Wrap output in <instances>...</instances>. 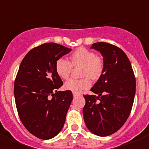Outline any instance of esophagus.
Returning <instances> with one entry per match:
<instances>
[{"label": "esophagus", "instance_id": "obj_1", "mask_svg": "<svg viewBox=\"0 0 149 149\" xmlns=\"http://www.w3.org/2000/svg\"><path fill=\"white\" fill-rule=\"evenodd\" d=\"M77 95H78V94H77V93H73L74 97H77Z\"/></svg>", "mask_w": 149, "mask_h": 149}]
</instances>
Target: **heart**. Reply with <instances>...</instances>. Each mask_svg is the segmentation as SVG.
Returning <instances> with one entry per match:
<instances>
[{"label": "heart", "instance_id": "heart-1", "mask_svg": "<svg viewBox=\"0 0 149 149\" xmlns=\"http://www.w3.org/2000/svg\"><path fill=\"white\" fill-rule=\"evenodd\" d=\"M81 66V79H70L64 84V89L74 93H79L89 89L92 85L90 79L98 80L104 72L102 59L92 51L85 48H79L70 56V62L60 58L55 63V71L62 79H67L70 75L72 67Z\"/></svg>", "mask_w": 149, "mask_h": 149}]
</instances>
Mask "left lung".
Masks as SVG:
<instances>
[{"label": "left lung", "instance_id": "1", "mask_svg": "<svg viewBox=\"0 0 149 149\" xmlns=\"http://www.w3.org/2000/svg\"><path fill=\"white\" fill-rule=\"evenodd\" d=\"M91 48L103 56L104 72L91 91L84 95V122L97 136H107L123 126L131 113L136 92V79L131 62L121 48L107 42H96Z\"/></svg>", "mask_w": 149, "mask_h": 149}]
</instances>
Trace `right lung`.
I'll list each match as a JSON object with an SVG mask.
<instances>
[{"mask_svg":"<svg viewBox=\"0 0 149 149\" xmlns=\"http://www.w3.org/2000/svg\"><path fill=\"white\" fill-rule=\"evenodd\" d=\"M71 51L45 43L30 50L18 68L14 84L17 111L26 129L39 139L54 137L65 122L73 95L71 91H57L63 83L55 63Z\"/></svg>","mask_w":149,"mask_h":149,"instance_id":"right-lung-1","label":"right lung"}]
</instances>
